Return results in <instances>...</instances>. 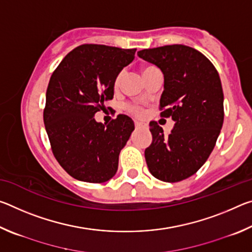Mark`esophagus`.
Returning <instances> with one entry per match:
<instances>
[{
    "label": "esophagus",
    "instance_id": "obj_1",
    "mask_svg": "<svg viewBox=\"0 0 252 252\" xmlns=\"http://www.w3.org/2000/svg\"><path fill=\"white\" fill-rule=\"evenodd\" d=\"M134 126L136 129H142V127H147V125L143 122H140V121H134Z\"/></svg>",
    "mask_w": 252,
    "mask_h": 252
}]
</instances>
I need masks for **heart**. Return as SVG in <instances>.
<instances>
[{"mask_svg":"<svg viewBox=\"0 0 252 252\" xmlns=\"http://www.w3.org/2000/svg\"><path fill=\"white\" fill-rule=\"evenodd\" d=\"M152 67H155V66H146V67H144L143 72L150 70V69H152ZM123 76H125V70H121L118 73V75L116 76V80H114V87L118 88L119 85L121 84V81L123 79ZM126 109L127 112H130L131 114H134V116H140V114L142 113L141 106L138 105V104H135V103H127V104H126Z\"/></svg>","mask_w":252,"mask_h":252,"instance_id":"b5f03b06","label":"heart"}]
</instances>
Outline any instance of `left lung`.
<instances>
[{
	"instance_id": "left-lung-1",
	"label": "left lung",
	"mask_w": 252,
	"mask_h": 252,
	"mask_svg": "<svg viewBox=\"0 0 252 252\" xmlns=\"http://www.w3.org/2000/svg\"><path fill=\"white\" fill-rule=\"evenodd\" d=\"M164 76L161 117H171L169 135L150 122L152 143L144 151L149 171L164 182L189 178L202 167L223 125V92L218 71L209 59L190 46L164 45L138 52Z\"/></svg>"
}]
</instances>
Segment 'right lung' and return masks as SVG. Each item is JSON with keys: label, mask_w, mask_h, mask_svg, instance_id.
Returning a JSON list of instances; mask_svg holds the SVG:
<instances>
[{"label": "right lung", "mask_w": 252, "mask_h": 252, "mask_svg": "<svg viewBox=\"0 0 252 252\" xmlns=\"http://www.w3.org/2000/svg\"><path fill=\"white\" fill-rule=\"evenodd\" d=\"M136 49L80 45L51 75L43 112L45 130L60 165L76 180L102 183L117 173L119 155L134 123L119 114L109 125L94 114L112 100L114 80L133 61Z\"/></svg>", "instance_id": "right-lung-1"}]
</instances>
